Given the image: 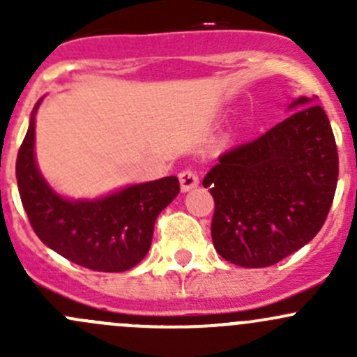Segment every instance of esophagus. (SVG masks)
<instances>
[{
  "mask_svg": "<svg viewBox=\"0 0 357 357\" xmlns=\"http://www.w3.org/2000/svg\"><path fill=\"white\" fill-rule=\"evenodd\" d=\"M179 183H181L183 192H190V190L199 186V176H197V172L193 169H183L179 172Z\"/></svg>",
  "mask_w": 357,
  "mask_h": 357,
  "instance_id": "obj_1",
  "label": "esophagus"
}]
</instances>
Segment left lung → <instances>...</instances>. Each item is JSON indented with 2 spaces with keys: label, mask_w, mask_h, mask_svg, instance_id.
Wrapping results in <instances>:
<instances>
[{
  "label": "left lung",
  "mask_w": 357,
  "mask_h": 357,
  "mask_svg": "<svg viewBox=\"0 0 357 357\" xmlns=\"http://www.w3.org/2000/svg\"><path fill=\"white\" fill-rule=\"evenodd\" d=\"M301 96L254 142L222 153L202 185L215 208L212 242L242 268H268L311 242L332 207L338 153L325 110Z\"/></svg>",
  "instance_id": "8db88e82"
}]
</instances>
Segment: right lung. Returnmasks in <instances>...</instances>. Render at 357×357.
I'll return each instance as SVG.
<instances>
[{"mask_svg": "<svg viewBox=\"0 0 357 357\" xmlns=\"http://www.w3.org/2000/svg\"><path fill=\"white\" fill-rule=\"evenodd\" d=\"M34 107L17 155V185L29 222L46 247L82 268L121 273L152 245L157 215L178 197L176 176L132 185L96 200H68L50 188L34 158Z\"/></svg>", "mask_w": 357, "mask_h": 357, "instance_id": "1", "label": "right lung"}]
</instances>
